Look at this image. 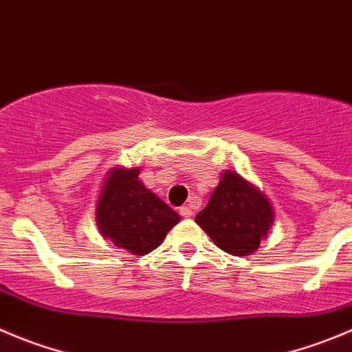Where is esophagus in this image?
I'll list each match as a JSON object with an SVG mask.
<instances>
[{"instance_id":"34e87169","label":"esophagus","mask_w":352,"mask_h":352,"mask_svg":"<svg viewBox=\"0 0 352 352\" xmlns=\"http://www.w3.org/2000/svg\"><path fill=\"white\" fill-rule=\"evenodd\" d=\"M192 213H195V208H192V205H186L180 208V215L186 217V219H189V217H192Z\"/></svg>"}]
</instances>
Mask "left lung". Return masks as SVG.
Masks as SVG:
<instances>
[{"mask_svg":"<svg viewBox=\"0 0 352 352\" xmlns=\"http://www.w3.org/2000/svg\"><path fill=\"white\" fill-rule=\"evenodd\" d=\"M195 221L221 250L234 257H246L254 254L267 236L274 212L269 199L254 184L228 170L213 189L208 205Z\"/></svg>","mask_w":352,"mask_h":352,"instance_id":"1","label":"left lung"}]
</instances>
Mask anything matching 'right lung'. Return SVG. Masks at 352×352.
I'll return each mask as SVG.
<instances>
[{
    "instance_id": "add662e5",
    "label": "right lung",
    "mask_w": 352,
    "mask_h": 352,
    "mask_svg": "<svg viewBox=\"0 0 352 352\" xmlns=\"http://www.w3.org/2000/svg\"><path fill=\"white\" fill-rule=\"evenodd\" d=\"M139 173L140 168L120 166L107 173L95 208V221L104 238L142 257L163 243L180 217L144 187Z\"/></svg>"
}]
</instances>
